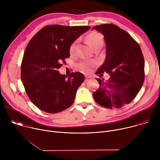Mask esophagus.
<instances>
[{
  "label": "esophagus",
  "mask_w": 160,
  "mask_h": 160,
  "mask_svg": "<svg viewBox=\"0 0 160 160\" xmlns=\"http://www.w3.org/2000/svg\"><path fill=\"white\" fill-rule=\"evenodd\" d=\"M85 77L86 78H92V76L88 75H85Z\"/></svg>",
  "instance_id": "obj_1"
}]
</instances>
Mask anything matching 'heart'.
I'll list each match as a JSON object with an SVG mask.
<instances>
[{
    "mask_svg": "<svg viewBox=\"0 0 160 160\" xmlns=\"http://www.w3.org/2000/svg\"><path fill=\"white\" fill-rule=\"evenodd\" d=\"M87 40L90 46L94 49L98 45L103 44V38L101 34L98 32H91L87 36ZM77 48V41L73 42L70 47V52L73 54L75 53ZM97 64L96 61H82L78 64V68L83 72H89L91 68Z\"/></svg>",
    "mask_w": 160,
    "mask_h": 160,
    "instance_id": "1",
    "label": "heart"
}]
</instances>
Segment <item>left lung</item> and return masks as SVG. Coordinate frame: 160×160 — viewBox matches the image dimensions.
Instances as JSON below:
<instances>
[{
    "label": "left lung",
    "mask_w": 160,
    "mask_h": 160,
    "mask_svg": "<svg viewBox=\"0 0 160 160\" xmlns=\"http://www.w3.org/2000/svg\"><path fill=\"white\" fill-rule=\"evenodd\" d=\"M102 33L106 57L96 74L106 72L109 79L98 78L99 88L92 94L95 101L106 108H120L130 103L144 81V59L139 46L129 33L113 24L94 27Z\"/></svg>",
    "instance_id": "left-lung-1"
}]
</instances>
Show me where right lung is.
I'll return each instance as SVG.
<instances>
[{
    "label": "right lung",
    "instance_id": "1",
    "mask_svg": "<svg viewBox=\"0 0 160 160\" xmlns=\"http://www.w3.org/2000/svg\"><path fill=\"white\" fill-rule=\"evenodd\" d=\"M90 28L47 25L30 40L21 65V78L29 99L40 110L57 113L73 103L84 76L76 72L66 78L58 69L70 57L71 44Z\"/></svg>",
    "mask_w": 160,
    "mask_h": 160
}]
</instances>
